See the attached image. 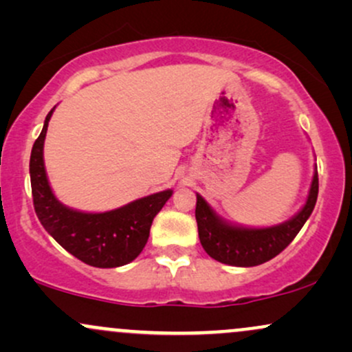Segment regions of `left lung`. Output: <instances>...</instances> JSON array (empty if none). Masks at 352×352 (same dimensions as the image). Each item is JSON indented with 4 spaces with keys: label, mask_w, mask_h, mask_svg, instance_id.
<instances>
[{
    "label": "left lung",
    "mask_w": 352,
    "mask_h": 352,
    "mask_svg": "<svg viewBox=\"0 0 352 352\" xmlns=\"http://www.w3.org/2000/svg\"><path fill=\"white\" fill-rule=\"evenodd\" d=\"M318 170L311 182L305 207L285 223L268 228H243L230 225L197 193L195 218L200 243L213 260L232 266H256L270 261L286 248L306 223L318 200Z\"/></svg>",
    "instance_id": "left-lung-1"
}]
</instances>
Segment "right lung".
Listing matches in <instances>:
<instances>
[{"mask_svg": "<svg viewBox=\"0 0 352 352\" xmlns=\"http://www.w3.org/2000/svg\"><path fill=\"white\" fill-rule=\"evenodd\" d=\"M51 109L30 159L34 212L46 232L71 254L96 268H116L139 256L148 240L153 217L172 197V190L134 200L104 213H84L56 199L44 168L43 148Z\"/></svg>", "mask_w": 352, "mask_h": 352, "instance_id": "add662e5", "label": "right lung"}]
</instances>
